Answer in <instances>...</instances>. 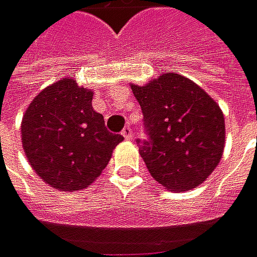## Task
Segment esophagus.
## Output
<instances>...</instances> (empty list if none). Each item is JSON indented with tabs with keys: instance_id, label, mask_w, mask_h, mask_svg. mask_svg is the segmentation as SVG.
<instances>
[{
	"instance_id": "34e87169",
	"label": "esophagus",
	"mask_w": 257,
	"mask_h": 257,
	"mask_svg": "<svg viewBox=\"0 0 257 257\" xmlns=\"http://www.w3.org/2000/svg\"><path fill=\"white\" fill-rule=\"evenodd\" d=\"M122 136H124V139H127V140H132V138H133V130L128 127V125H125L124 128H122Z\"/></svg>"
}]
</instances>
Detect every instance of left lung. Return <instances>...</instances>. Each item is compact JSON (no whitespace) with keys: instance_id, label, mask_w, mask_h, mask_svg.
I'll return each mask as SVG.
<instances>
[{"instance_id":"1","label":"left lung","mask_w":257,"mask_h":257,"mask_svg":"<svg viewBox=\"0 0 257 257\" xmlns=\"http://www.w3.org/2000/svg\"><path fill=\"white\" fill-rule=\"evenodd\" d=\"M143 112L146 139L139 152L151 175L171 192L202 184L221 161L224 115L218 103L184 76L167 73L132 86Z\"/></svg>"}]
</instances>
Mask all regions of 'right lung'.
<instances>
[{
    "instance_id": "add662e5",
    "label": "right lung",
    "mask_w": 257,
    "mask_h": 257,
    "mask_svg": "<svg viewBox=\"0 0 257 257\" xmlns=\"http://www.w3.org/2000/svg\"><path fill=\"white\" fill-rule=\"evenodd\" d=\"M92 96V90L64 79L42 90L23 117L22 140L30 165L63 192L86 189L124 139L106 130Z\"/></svg>"
}]
</instances>
